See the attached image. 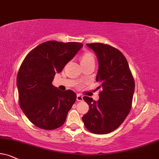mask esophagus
Masks as SVG:
<instances>
[{
  "label": "esophagus",
  "mask_w": 159,
  "mask_h": 159,
  "mask_svg": "<svg viewBox=\"0 0 159 159\" xmlns=\"http://www.w3.org/2000/svg\"><path fill=\"white\" fill-rule=\"evenodd\" d=\"M76 100L79 101V102H81L83 100V97L82 95L80 94H77L76 95Z\"/></svg>",
  "instance_id": "1"
}]
</instances>
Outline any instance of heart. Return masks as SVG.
<instances>
[{
  "label": "heart",
  "mask_w": 159,
  "mask_h": 159,
  "mask_svg": "<svg viewBox=\"0 0 159 159\" xmlns=\"http://www.w3.org/2000/svg\"><path fill=\"white\" fill-rule=\"evenodd\" d=\"M80 60L81 65L90 63V62H94V57H93L91 52H85L81 54Z\"/></svg>",
  "instance_id": "heart-1"
}]
</instances>
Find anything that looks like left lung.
Here are the masks:
<instances>
[{"label":"left lung","mask_w":159,"mask_h":159,"mask_svg":"<svg viewBox=\"0 0 159 159\" xmlns=\"http://www.w3.org/2000/svg\"><path fill=\"white\" fill-rule=\"evenodd\" d=\"M87 46L97 56L99 69L96 81L101 84L98 89L102 90L99 92L98 101L83 97L89 110L82 119L90 132L109 134L118 128L130 113L135 81L128 62L120 51L100 43Z\"/></svg>","instance_id":"left-lung-1"}]
</instances>
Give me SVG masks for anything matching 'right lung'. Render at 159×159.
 <instances>
[{
  "mask_svg": "<svg viewBox=\"0 0 159 159\" xmlns=\"http://www.w3.org/2000/svg\"><path fill=\"white\" fill-rule=\"evenodd\" d=\"M83 46L81 43L47 41L23 60L17 76L19 105L35 126L54 130L66 121L76 93L71 90L60 91L52 82Z\"/></svg>",
  "mask_w": 159,
  "mask_h": 159,
  "instance_id": "obj_1",
  "label": "right lung"
}]
</instances>
